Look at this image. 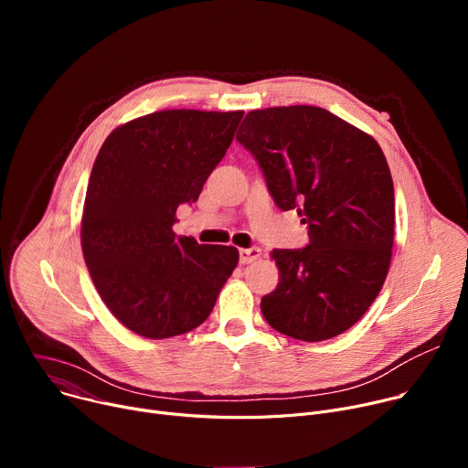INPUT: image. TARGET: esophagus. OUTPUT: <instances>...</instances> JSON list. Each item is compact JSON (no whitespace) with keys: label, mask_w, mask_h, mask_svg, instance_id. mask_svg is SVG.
<instances>
[{"label":"esophagus","mask_w":468,"mask_h":468,"mask_svg":"<svg viewBox=\"0 0 468 468\" xmlns=\"http://www.w3.org/2000/svg\"><path fill=\"white\" fill-rule=\"evenodd\" d=\"M259 257H261V250H259V248H246V250H240V264L255 262Z\"/></svg>","instance_id":"34e87169"}]
</instances>
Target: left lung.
<instances>
[{"label":"left lung","mask_w":468,"mask_h":468,"mask_svg":"<svg viewBox=\"0 0 468 468\" xmlns=\"http://www.w3.org/2000/svg\"><path fill=\"white\" fill-rule=\"evenodd\" d=\"M237 141L276 206L309 228L305 248L272 251L280 283L261 300L266 322L307 343L341 335L372 305L390 264L394 188L379 144L313 105L251 111Z\"/></svg>","instance_id":"left-lung-1"}]
</instances>
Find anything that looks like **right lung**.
<instances>
[{
    "mask_svg": "<svg viewBox=\"0 0 468 468\" xmlns=\"http://www.w3.org/2000/svg\"><path fill=\"white\" fill-rule=\"evenodd\" d=\"M242 114H146L116 127L96 157L83 257L109 311L137 335L168 339L204 324L235 271L237 248L197 244L172 226L226 155Z\"/></svg>",
    "mask_w": 468,
    "mask_h": 468,
    "instance_id": "add662e5",
    "label": "right lung"
}]
</instances>
